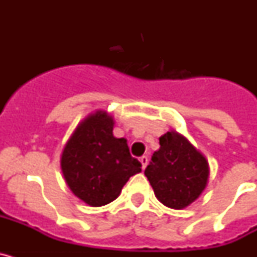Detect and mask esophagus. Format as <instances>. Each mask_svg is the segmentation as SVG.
Returning <instances> with one entry per match:
<instances>
[{"label":"esophagus","mask_w":257,"mask_h":257,"mask_svg":"<svg viewBox=\"0 0 257 257\" xmlns=\"http://www.w3.org/2000/svg\"><path fill=\"white\" fill-rule=\"evenodd\" d=\"M140 162H142L143 170H145V167H147V165H148V162H149L148 157H147V156H143L142 158H140Z\"/></svg>","instance_id":"obj_1"}]
</instances>
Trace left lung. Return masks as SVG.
I'll list each match as a JSON object with an SVG mask.
<instances>
[{"mask_svg":"<svg viewBox=\"0 0 257 257\" xmlns=\"http://www.w3.org/2000/svg\"><path fill=\"white\" fill-rule=\"evenodd\" d=\"M144 174L157 199L165 206L181 210L196 201L208 181V162L183 135L171 130L160 138Z\"/></svg>","mask_w":257,"mask_h":257,"instance_id":"obj_1","label":"left lung"}]
</instances>
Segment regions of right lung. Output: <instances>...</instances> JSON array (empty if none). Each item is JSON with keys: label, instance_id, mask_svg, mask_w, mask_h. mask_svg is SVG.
Segmentation results:
<instances>
[{"label": "right lung", "instance_id": "add662e5", "mask_svg": "<svg viewBox=\"0 0 257 257\" xmlns=\"http://www.w3.org/2000/svg\"><path fill=\"white\" fill-rule=\"evenodd\" d=\"M112 115L97 110L87 115L69 138L61 154V171L74 196L92 207L114 201L127 180L142 171L127 140L113 136Z\"/></svg>", "mask_w": 257, "mask_h": 257}]
</instances>
